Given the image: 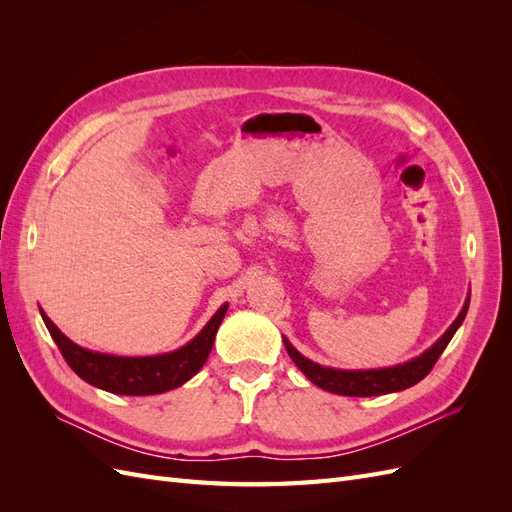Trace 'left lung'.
Wrapping results in <instances>:
<instances>
[{"label":"left lung","instance_id":"left-lung-1","mask_svg":"<svg viewBox=\"0 0 512 512\" xmlns=\"http://www.w3.org/2000/svg\"><path fill=\"white\" fill-rule=\"evenodd\" d=\"M468 305L470 297L463 303V309L451 327L446 329V333L433 344L429 350H425L421 356L404 363V365H395V367H382V369H333V367H322L314 361L305 359L301 352L292 348L288 339H284L286 352L290 354V359L294 361L303 374L312 380L316 386H320L322 391H329L335 395H348V397H374V395H386V393H395V391H404L408 386H414L416 382H421L429 371L436 365L440 359V354L444 348L451 342L455 331L461 327L463 318L468 314Z\"/></svg>","mask_w":512,"mask_h":512}]
</instances>
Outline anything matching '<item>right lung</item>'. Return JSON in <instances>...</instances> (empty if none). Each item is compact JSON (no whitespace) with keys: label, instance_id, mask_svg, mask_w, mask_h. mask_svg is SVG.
<instances>
[{"label":"right lung","instance_id":"right-lung-1","mask_svg":"<svg viewBox=\"0 0 512 512\" xmlns=\"http://www.w3.org/2000/svg\"><path fill=\"white\" fill-rule=\"evenodd\" d=\"M226 309L228 305L224 303L192 342L175 352L156 356H115L85 350L79 344L70 342L42 309L40 314L59 352L64 354L66 363L76 376L115 395H158L188 382L205 365L215 342V333H218L226 316Z\"/></svg>","mask_w":512,"mask_h":512}]
</instances>
